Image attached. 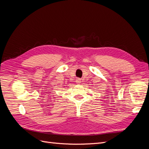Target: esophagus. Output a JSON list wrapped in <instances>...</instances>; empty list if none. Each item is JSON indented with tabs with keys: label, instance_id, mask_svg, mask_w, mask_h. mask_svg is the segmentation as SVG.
<instances>
[{
	"label": "esophagus",
	"instance_id": "1",
	"mask_svg": "<svg viewBox=\"0 0 149 149\" xmlns=\"http://www.w3.org/2000/svg\"><path fill=\"white\" fill-rule=\"evenodd\" d=\"M76 82L77 83V84H80V83L81 82V79L77 78V79H76Z\"/></svg>",
	"mask_w": 149,
	"mask_h": 149
}]
</instances>
